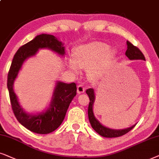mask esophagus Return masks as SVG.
Segmentation results:
<instances>
[{
	"label": "esophagus",
	"instance_id": "esophagus-1",
	"mask_svg": "<svg viewBox=\"0 0 159 159\" xmlns=\"http://www.w3.org/2000/svg\"><path fill=\"white\" fill-rule=\"evenodd\" d=\"M77 92L78 94H82V93H84V92H85V88H84V86L83 85L79 84L77 87Z\"/></svg>",
	"mask_w": 159,
	"mask_h": 159
}]
</instances>
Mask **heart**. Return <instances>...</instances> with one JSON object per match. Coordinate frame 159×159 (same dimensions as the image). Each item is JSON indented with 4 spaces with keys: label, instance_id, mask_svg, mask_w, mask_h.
<instances>
[{
    "label": "heart",
    "instance_id": "1",
    "mask_svg": "<svg viewBox=\"0 0 159 159\" xmlns=\"http://www.w3.org/2000/svg\"><path fill=\"white\" fill-rule=\"evenodd\" d=\"M74 59H69L68 66L78 72L81 67H88V76L92 80L102 77L116 62L118 52L110 48L106 43L94 41L76 47L73 52Z\"/></svg>",
    "mask_w": 159,
    "mask_h": 159
}]
</instances>
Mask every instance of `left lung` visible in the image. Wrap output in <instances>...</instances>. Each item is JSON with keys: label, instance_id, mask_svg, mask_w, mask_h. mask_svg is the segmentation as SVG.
Listing matches in <instances>:
<instances>
[{"label": "left lung", "instance_id": "left-lung-1", "mask_svg": "<svg viewBox=\"0 0 159 159\" xmlns=\"http://www.w3.org/2000/svg\"><path fill=\"white\" fill-rule=\"evenodd\" d=\"M126 44H127V49L126 51V56L131 60H145V56H144L143 53L139 49L137 46L133 45L129 41H126ZM86 94H88L89 97V104L88 107V116H89V120L92 125V127L94 129L96 132L98 133L99 135L104 137H108V138H112V137H120L122 135H124L126 133H128L129 131L132 129L134 127L135 125H133L131 127L124 129H112L105 127L103 125H102L99 122L98 120L95 118L94 115V112H93V105H94V99H95V95H94V91L93 89H89L86 91Z\"/></svg>", "mask_w": 159, "mask_h": 159}]
</instances>
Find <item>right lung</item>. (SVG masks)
I'll use <instances>...</instances> for the list:
<instances>
[{
    "mask_svg": "<svg viewBox=\"0 0 159 159\" xmlns=\"http://www.w3.org/2000/svg\"><path fill=\"white\" fill-rule=\"evenodd\" d=\"M46 48L61 56H64L65 54L63 43L54 35L48 34L37 35L32 41L21 46L14 54L7 80L11 104L16 119L27 129L42 134L54 132L61 125L66 115L67 108L72 99L76 95L77 91L75 83L65 84L57 81L50 106L45 112L31 115L27 113L20 106L13 89L14 82L25 61L35 55L39 48Z\"/></svg>",
    "mask_w": 159,
    "mask_h": 159,
    "instance_id": "add662e5",
    "label": "right lung"
}]
</instances>
